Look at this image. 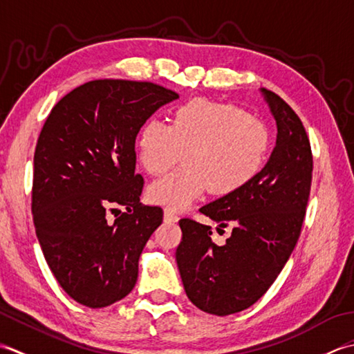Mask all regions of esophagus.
<instances>
[{
  "instance_id": "1",
  "label": "esophagus",
  "mask_w": 354,
  "mask_h": 354,
  "mask_svg": "<svg viewBox=\"0 0 354 354\" xmlns=\"http://www.w3.org/2000/svg\"><path fill=\"white\" fill-rule=\"evenodd\" d=\"M163 220L165 223H176L178 220L177 215L171 211V209H165L163 212Z\"/></svg>"
}]
</instances>
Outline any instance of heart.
Segmentation results:
<instances>
[{
    "instance_id": "1",
    "label": "heart",
    "mask_w": 354,
    "mask_h": 354,
    "mask_svg": "<svg viewBox=\"0 0 354 354\" xmlns=\"http://www.w3.org/2000/svg\"><path fill=\"white\" fill-rule=\"evenodd\" d=\"M270 133L261 119L234 104L192 99L172 113L171 127L149 119L137 134V158L149 176H162L185 153V169L148 187V200L182 211L207 191L232 196L254 180L268 158Z\"/></svg>"
}]
</instances>
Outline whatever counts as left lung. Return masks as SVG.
<instances>
[{"mask_svg": "<svg viewBox=\"0 0 354 354\" xmlns=\"http://www.w3.org/2000/svg\"><path fill=\"white\" fill-rule=\"evenodd\" d=\"M263 93L278 127L269 162L241 191L200 209L220 227H232V235L217 246L211 226L178 221L183 236L176 259L185 292L194 306L217 316L246 310L269 290L297 246L306 217L313 176L306 128L284 99Z\"/></svg>", "mask_w": 354, "mask_h": 354, "instance_id": "8db88e82", "label": "left lung"}]
</instances>
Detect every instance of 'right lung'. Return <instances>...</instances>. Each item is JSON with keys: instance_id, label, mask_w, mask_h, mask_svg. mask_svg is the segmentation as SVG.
Wrapping results in <instances>:
<instances>
[{"instance_id": "add662e5", "label": "right lung", "mask_w": 354, "mask_h": 354, "mask_svg": "<svg viewBox=\"0 0 354 354\" xmlns=\"http://www.w3.org/2000/svg\"><path fill=\"white\" fill-rule=\"evenodd\" d=\"M153 82L96 79L71 90L42 127L33 157L32 212L42 254L70 298L90 308L133 290L139 257L163 209L140 203L136 136L177 99ZM127 212L107 221V212Z\"/></svg>"}]
</instances>
